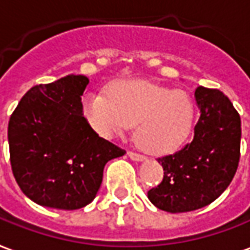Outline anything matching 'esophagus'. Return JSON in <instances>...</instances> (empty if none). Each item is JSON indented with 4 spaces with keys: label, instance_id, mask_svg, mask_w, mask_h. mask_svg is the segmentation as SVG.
<instances>
[{
    "label": "esophagus",
    "instance_id": "obj_1",
    "mask_svg": "<svg viewBox=\"0 0 250 250\" xmlns=\"http://www.w3.org/2000/svg\"><path fill=\"white\" fill-rule=\"evenodd\" d=\"M128 156L130 158V159H133V161H137V162L146 161V156H144V155L139 154V152H133V151H129Z\"/></svg>",
    "mask_w": 250,
    "mask_h": 250
}]
</instances>
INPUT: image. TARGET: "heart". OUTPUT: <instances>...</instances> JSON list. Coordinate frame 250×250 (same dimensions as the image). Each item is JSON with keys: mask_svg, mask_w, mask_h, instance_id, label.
I'll list each match as a JSON object with an SVG mask.
<instances>
[{"mask_svg": "<svg viewBox=\"0 0 250 250\" xmlns=\"http://www.w3.org/2000/svg\"><path fill=\"white\" fill-rule=\"evenodd\" d=\"M83 114L103 137L122 133L136 124V139L154 154L173 152L192 130L194 103L182 89L140 80L110 84L107 95L92 92L83 101Z\"/></svg>", "mask_w": 250, "mask_h": 250, "instance_id": "obj_1", "label": "heart"}]
</instances>
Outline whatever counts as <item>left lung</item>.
<instances>
[{
    "instance_id": "left-lung-1",
    "label": "left lung",
    "mask_w": 250,
    "mask_h": 250,
    "mask_svg": "<svg viewBox=\"0 0 250 250\" xmlns=\"http://www.w3.org/2000/svg\"><path fill=\"white\" fill-rule=\"evenodd\" d=\"M200 118L193 140L174 154L158 158L165 170L148 199L162 211L177 214L211 204L235 175L241 149V118L222 91L197 87Z\"/></svg>"
}]
</instances>
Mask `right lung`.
<instances>
[{"label": "right lung", "mask_w": 250, "mask_h": 250, "mask_svg": "<svg viewBox=\"0 0 250 250\" xmlns=\"http://www.w3.org/2000/svg\"><path fill=\"white\" fill-rule=\"evenodd\" d=\"M89 80L69 75L34 85L8 125L10 166L23 193L44 207L79 209L95 199L108 161L122 149L96 135L83 114Z\"/></svg>", "instance_id": "1"}]
</instances>
